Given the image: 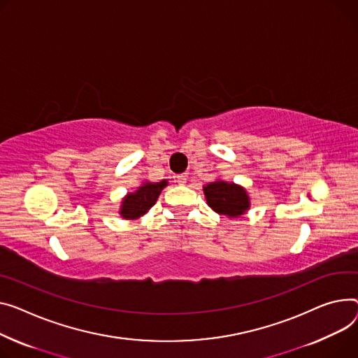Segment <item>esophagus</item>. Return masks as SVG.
Wrapping results in <instances>:
<instances>
[{
  "label": "esophagus",
  "mask_w": 358,
  "mask_h": 358,
  "mask_svg": "<svg viewBox=\"0 0 358 358\" xmlns=\"http://www.w3.org/2000/svg\"><path fill=\"white\" fill-rule=\"evenodd\" d=\"M176 181H177L180 185H184V184L187 182V176H182V174H181V176H177V177H176Z\"/></svg>",
  "instance_id": "1"
}]
</instances>
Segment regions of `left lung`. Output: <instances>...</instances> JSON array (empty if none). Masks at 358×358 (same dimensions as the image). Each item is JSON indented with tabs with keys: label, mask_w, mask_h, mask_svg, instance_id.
I'll use <instances>...</instances> for the list:
<instances>
[{
	"label": "left lung",
	"mask_w": 358,
	"mask_h": 358,
	"mask_svg": "<svg viewBox=\"0 0 358 358\" xmlns=\"http://www.w3.org/2000/svg\"><path fill=\"white\" fill-rule=\"evenodd\" d=\"M207 204L219 214L239 217L249 208V197L241 185L226 181H214L204 188Z\"/></svg>",
	"instance_id": "obj_1"
}]
</instances>
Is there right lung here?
<instances>
[{
	"label": "right lung",
	"instance_id": "right-lung-1",
	"mask_svg": "<svg viewBox=\"0 0 358 358\" xmlns=\"http://www.w3.org/2000/svg\"><path fill=\"white\" fill-rule=\"evenodd\" d=\"M166 185V181L159 182H147L139 187L135 193H129L121 207V214L124 219H138L142 214L147 213L157 201L162 188Z\"/></svg>",
	"mask_w": 358,
	"mask_h": 358
}]
</instances>
